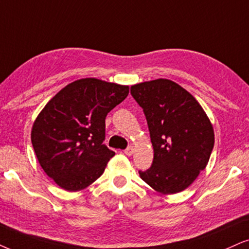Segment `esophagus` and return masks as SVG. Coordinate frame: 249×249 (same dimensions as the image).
I'll return each mask as SVG.
<instances>
[{"label":"esophagus","instance_id":"1","mask_svg":"<svg viewBox=\"0 0 249 249\" xmlns=\"http://www.w3.org/2000/svg\"><path fill=\"white\" fill-rule=\"evenodd\" d=\"M124 152L127 156H131V155H133V153H134V148H133V146H131V145L128 146V148L125 149Z\"/></svg>","mask_w":249,"mask_h":249}]
</instances>
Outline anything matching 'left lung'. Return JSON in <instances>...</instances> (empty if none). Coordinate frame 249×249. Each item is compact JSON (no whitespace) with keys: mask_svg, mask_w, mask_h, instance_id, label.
<instances>
[{"mask_svg":"<svg viewBox=\"0 0 249 249\" xmlns=\"http://www.w3.org/2000/svg\"><path fill=\"white\" fill-rule=\"evenodd\" d=\"M130 93L143 108L153 146V161L139 171L142 180L161 194H176L192 185L209 161L213 128L188 91L170 79L140 83Z\"/></svg>","mask_w":249,"mask_h":249,"instance_id":"left-lung-1","label":"left lung"}]
</instances>
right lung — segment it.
Here are the masks:
<instances>
[{"label": "right lung", "instance_id": "right-lung-1", "mask_svg": "<svg viewBox=\"0 0 249 249\" xmlns=\"http://www.w3.org/2000/svg\"><path fill=\"white\" fill-rule=\"evenodd\" d=\"M129 88L97 78L75 81L57 92L36 119L31 133L40 166L61 188L84 189L115 155L105 141L106 115Z\"/></svg>", "mask_w": 249, "mask_h": 249}]
</instances>
